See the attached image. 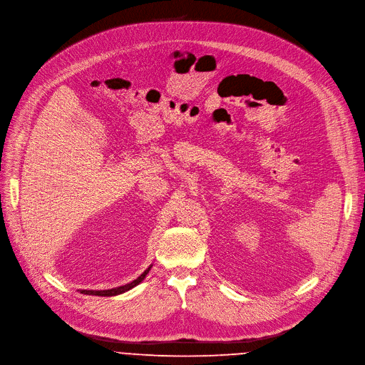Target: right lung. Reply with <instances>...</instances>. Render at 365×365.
<instances>
[{
  "label": "right lung",
  "mask_w": 365,
  "mask_h": 365,
  "mask_svg": "<svg viewBox=\"0 0 365 365\" xmlns=\"http://www.w3.org/2000/svg\"><path fill=\"white\" fill-rule=\"evenodd\" d=\"M151 269V267L150 268H147L137 279H134L132 282H129V284H126V285H122V287H116V288H112V289H103V291H93V289H80V292L81 294H87V295H98V297H112V295H118V294H122V292H125V291H129L130 288H134V287H137L145 277H147V274H148V271Z\"/></svg>",
  "instance_id": "right-lung-1"
}]
</instances>
